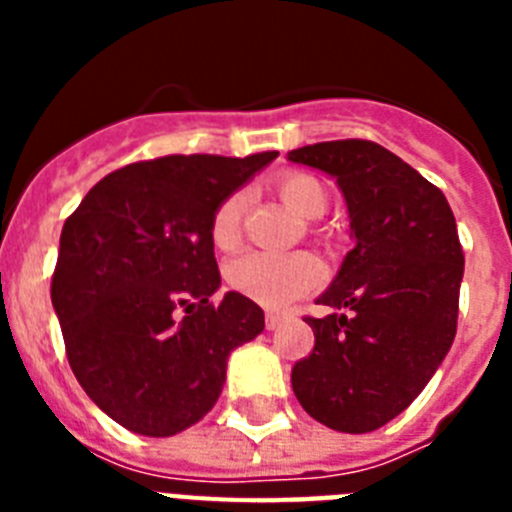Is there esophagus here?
<instances>
[{
    "label": "esophagus",
    "instance_id": "1",
    "mask_svg": "<svg viewBox=\"0 0 512 512\" xmlns=\"http://www.w3.org/2000/svg\"><path fill=\"white\" fill-rule=\"evenodd\" d=\"M282 320H284V315H279V312H266V330H277L279 325H282Z\"/></svg>",
    "mask_w": 512,
    "mask_h": 512
}]
</instances>
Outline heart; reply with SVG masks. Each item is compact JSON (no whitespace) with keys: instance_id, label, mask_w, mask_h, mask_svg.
<instances>
[{"instance_id":"heart-1","label":"heart","mask_w":512,"mask_h":512,"mask_svg":"<svg viewBox=\"0 0 512 512\" xmlns=\"http://www.w3.org/2000/svg\"><path fill=\"white\" fill-rule=\"evenodd\" d=\"M274 189L289 210L305 220H318L328 207L323 184L310 174H282L274 179ZM243 197L228 194L215 207L210 220V238L220 251H233L241 238ZM225 279L235 292L259 302L269 310H282L297 297L307 295L323 279V264L307 251L269 253L248 251L233 259L225 269Z\"/></svg>"}]
</instances>
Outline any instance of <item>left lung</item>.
I'll use <instances>...</instances> for the list:
<instances>
[{
	"label": "left lung",
	"mask_w": 512,
	"mask_h": 512,
	"mask_svg": "<svg viewBox=\"0 0 512 512\" xmlns=\"http://www.w3.org/2000/svg\"><path fill=\"white\" fill-rule=\"evenodd\" d=\"M289 161L336 176L354 248L305 323L315 348L292 369L307 415L341 433L390 423L449 354L464 277L456 220L438 187L372 140H328Z\"/></svg>",
	"instance_id": "obj_1"
}]
</instances>
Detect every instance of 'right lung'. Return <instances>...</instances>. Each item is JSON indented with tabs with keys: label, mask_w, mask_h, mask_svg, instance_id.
Listing matches in <instances>:
<instances>
[{
	"label": "right lung",
	"mask_w": 512,
	"mask_h": 512,
	"mask_svg": "<svg viewBox=\"0 0 512 512\" xmlns=\"http://www.w3.org/2000/svg\"><path fill=\"white\" fill-rule=\"evenodd\" d=\"M279 153L164 156L112 171L63 223L51 282L71 372L128 431L164 438L205 418L233 348L264 310L220 287L212 212Z\"/></svg>",
	"instance_id": "obj_1"
}]
</instances>
